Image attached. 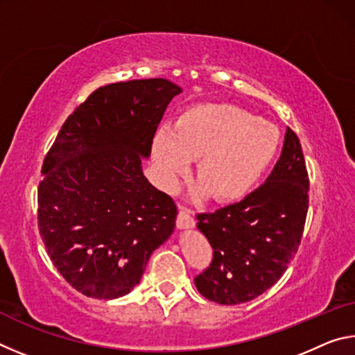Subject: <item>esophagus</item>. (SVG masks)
<instances>
[{"instance_id":"obj_1","label":"esophagus","mask_w":355,"mask_h":355,"mask_svg":"<svg viewBox=\"0 0 355 355\" xmlns=\"http://www.w3.org/2000/svg\"><path fill=\"white\" fill-rule=\"evenodd\" d=\"M177 227L178 228H192V227H194V218H192V213L183 205L178 207Z\"/></svg>"}]
</instances>
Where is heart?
Returning a JSON list of instances; mask_svg holds the SVG:
<instances>
[{
  "mask_svg": "<svg viewBox=\"0 0 355 355\" xmlns=\"http://www.w3.org/2000/svg\"><path fill=\"white\" fill-rule=\"evenodd\" d=\"M280 136L272 123L243 107L197 105L182 114L173 128L153 139V163L161 183L175 189L200 158L197 180L218 202L248 197L274 163Z\"/></svg>",
  "mask_w": 355,
  "mask_h": 355,
  "instance_id": "obj_1",
  "label": "heart"
}]
</instances>
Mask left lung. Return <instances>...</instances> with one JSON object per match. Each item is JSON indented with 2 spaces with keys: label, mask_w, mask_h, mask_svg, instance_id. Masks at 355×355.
<instances>
[{
  "label": "left lung",
  "mask_w": 355,
  "mask_h": 355,
  "mask_svg": "<svg viewBox=\"0 0 355 355\" xmlns=\"http://www.w3.org/2000/svg\"><path fill=\"white\" fill-rule=\"evenodd\" d=\"M309 209V173L299 137L286 128L271 175L241 202L197 214L213 248L211 264L194 280L207 299L244 304L269 290L286 271L302 238Z\"/></svg>",
  "instance_id": "left-lung-1"
}]
</instances>
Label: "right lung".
<instances>
[{
    "instance_id": "right-lung-1",
    "label": "right lung",
    "mask_w": 355,
    "mask_h": 355,
    "mask_svg": "<svg viewBox=\"0 0 355 355\" xmlns=\"http://www.w3.org/2000/svg\"><path fill=\"white\" fill-rule=\"evenodd\" d=\"M180 92L164 78L100 87L70 114L45 156L42 241L62 277L87 297L128 294L175 228L177 205L144 177L142 159Z\"/></svg>"
}]
</instances>
